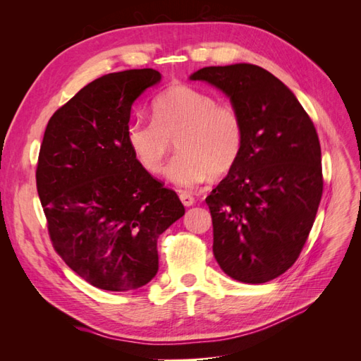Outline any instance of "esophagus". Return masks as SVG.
Instances as JSON below:
<instances>
[{"label":"esophagus","instance_id":"esophagus-1","mask_svg":"<svg viewBox=\"0 0 361 361\" xmlns=\"http://www.w3.org/2000/svg\"><path fill=\"white\" fill-rule=\"evenodd\" d=\"M179 199H180V202L185 206H192L194 202H195L192 195L190 192H187V191H179Z\"/></svg>","mask_w":361,"mask_h":361}]
</instances>
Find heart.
Listing matches in <instances>:
<instances>
[{
    "label": "heart",
    "instance_id": "1",
    "mask_svg": "<svg viewBox=\"0 0 361 361\" xmlns=\"http://www.w3.org/2000/svg\"><path fill=\"white\" fill-rule=\"evenodd\" d=\"M152 116L128 125V146L141 167L158 174L178 138L179 154L170 161L166 176L179 188L197 187L212 173L231 171L243 155L241 113L209 92L188 84L171 85L152 102Z\"/></svg>",
    "mask_w": 361,
    "mask_h": 361
}]
</instances>
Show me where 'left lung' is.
I'll use <instances>...</instances> for the list:
<instances>
[{
    "mask_svg": "<svg viewBox=\"0 0 361 361\" xmlns=\"http://www.w3.org/2000/svg\"><path fill=\"white\" fill-rule=\"evenodd\" d=\"M191 80L223 90L245 126L241 158L206 197L214 256L228 277L267 283L297 262L318 212V133L288 87L255 64L203 68Z\"/></svg>",
    "mask_w": 361,
    "mask_h": 361,
    "instance_id": "8db88e82",
    "label": "left lung"
}]
</instances>
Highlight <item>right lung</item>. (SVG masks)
Segmentation results:
<instances>
[{
    "label": "right lung",
    "mask_w": 361,
    "mask_h": 361,
    "mask_svg": "<svg viewBox=\"0 0 361 361\" xmlns=\"http://www.w3.org/2000/svg\"><path fill=\"white\" fill-rule=\"evenodd\" d=\"M159 80L155 69H133L92 81L52 114L40 146L36 185L52 247L104 290L147 285L159 235L185 214L126 141L130 106Z\"/></svg>",
    "instance_id": "obj_1"
}]
</instances>
